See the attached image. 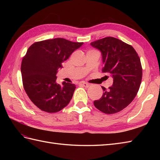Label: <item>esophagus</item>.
<instances>
[{"instance_id": "34e87169", "label": "esophagus", "mask_w": 160, "mask_h": 160, "mask_svg": "<svg viewBox=\"0 0 160 160\" xmlns=\"http://www.w3.org/2000/svg\"><path fill=\"white\" fill-rule=\"evenodd\" d=\"M80 85H82V86L84 87H86V88L90 87V84H88V83H87V82H81L80 83Z\"/></svg>"}]
</instances>
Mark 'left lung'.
I'll list each match as a JSON object with an SVG mask.
<instances>
[{"mask_svg":"<svg viewBox=\"0 0 160 160\" xmlns=\"http://www.w3.org/2000/svg\"><path fill=\"white\" fill-rule=\"evenodd\" d=\"M100 50L104 66L102 72L113 78L108 89L102 87L104 93L93 102L98 110L113 114L124 109L133 100L140 89L142 68L138 54L131 45L113 37H106L91 42Z\"/></svg>","mask_w":160,"mask_h":160,"instance_id":"8db88e82","label":"left lung"}]
</instances>
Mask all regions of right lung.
Instances as JSON below:
<instances>
[{"mask_svg": "<svg viewBox=\"0 0 160 160\" xmlns=\"http://www.w3.org/2000/svg\"><path fill=\"white\" fill-rule=\"evenodd\" d=\"M82 45L57 38L36 42L29 47L21 63L22 84L29 99L40 110L56 113L69 103L76 85L58 84L56 73L64 61Z\"/></svg>", "mask_w": 160, "mask_h": 160, "instance_id": "1", "label": "right lung"}]
</instances>
